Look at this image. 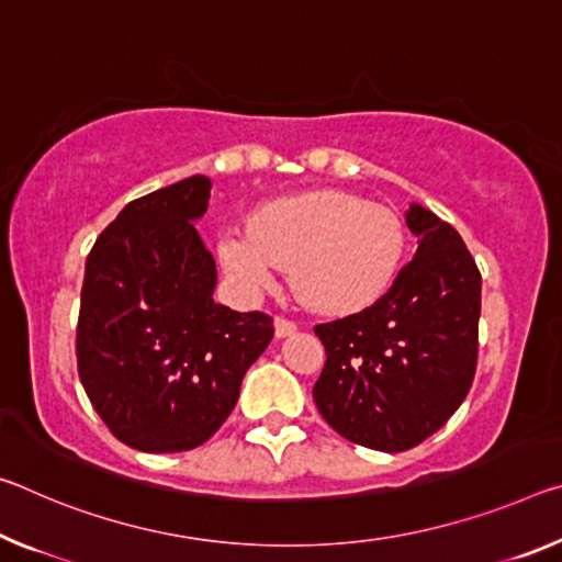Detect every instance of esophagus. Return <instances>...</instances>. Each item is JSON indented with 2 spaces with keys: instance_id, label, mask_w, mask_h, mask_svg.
<instances>
[{
  "instance_id": "obj_1",
  "label": "esophagus",
  "mask_w": 562,
  "mask_h": 562,
  "mask_svg": "<svg viewBox=\"0 0 562 562\" xmlns=\"http://www.w3.org/2000/svg\"><path fill=\"white\" fill-rule=\"evenodd\" d=\"M297 325L292 323V319L288 317H274V335L278 337H290L292 333H295Z\"/></svg>"
}]
</instances>
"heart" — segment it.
<instances>
[{
    "label": "heart",
    "instance_id": "b5f03b06",
    "mask_svg": "<svg viewBox=\"0 0 562 562\" xmlns=\"http://www.w3.org/2000/svg\"><path fill=\"white\" fill-rule=\"evenodd\" d=\"M397 212L337 190L288 194L260 204L247 225L227 227L220 257L249 292L270 290L292 267L307 305L350 315L378 302L405 260Z\"/></svg>",
    "mask_w": 562,
    "mask_h": 562
}]
</instances>
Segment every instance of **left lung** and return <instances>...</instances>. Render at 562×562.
Segmentation results:
<instances>
[{
    "mask_svg": "<svg viewBox=\"0 0 562 562\" xmlns=\"http://www.w3.org/2000/svg\"><path fill=\"white\" fill-rule=\"evenodd\" d=\"M417 252L375 305L315 327L327 360L313 387L327 425L362 448L403 452L450 420L477 364L480 270L458 229L405 212Z\"/></svg>",
    "mask_w": 562,
    "mask_h": 562,
    "instance_id": "1",
    "label": "left lung"
}]
</instances>
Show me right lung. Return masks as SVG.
Masks as SVG:
<instances>
[{"instance_id":"right-lung-1","label":"right lung","mask_w":562,"mask_h":562,"mask_svg":"<svg viewBox=\"0 0 562 562\" xmlns=\"http://www.w3.org/2000/svg\"><path fill=\"white\" fill-rule=\"evenodd\" d=\"M210 190L192 175L132 200L85 265L79 380L114 438L142 452L210 440L274 335L270 315L212 300L217 267L194 229Z\"/></svg>"}]
</instances>
